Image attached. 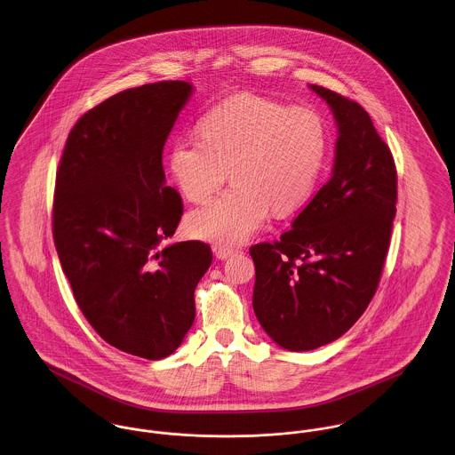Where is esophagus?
Returning a JSON list of instances; mask_svg holds the SVG:
<instances>
[{"label": "esophagus", "mask_w": 455, "mask_h": 455, "mask_svg": "<svg viewBox=\"0 0 455 455\" xmlns=\"http://www.w3.org/2000/svg\"><path fill=\"white\" fill-rule=\"evenodd\" d=\"M212 251H214V256H216L218 259H227V258H230L232 254L239 252L237 249H234V247H227V245H214V247H212Z\"/></svg>", "instance_id": "34e87169"}]
</instances>
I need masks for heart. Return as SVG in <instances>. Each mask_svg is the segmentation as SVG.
<instances>
[{
	"label": "heart",
	"mask_w": 455,
	"mask_h": 455,
	"mask_svg": "<svg viewBox=\"0 0 455 455\" xmlns=\"http://www.w3.org/2000/svg\"><path fill=\"white\" fill-rule=\"evenodd\" d=\"M201 139L170 150V173L190 203H206L228 178L232 188L188 218L190 232L214 244L247 241L268 211L283 216L314 192L327 154V132L312 108L235 95L212 107L197 126Z\"/></svg>",
	"instance_id": "obj_1"
}]
</instances>
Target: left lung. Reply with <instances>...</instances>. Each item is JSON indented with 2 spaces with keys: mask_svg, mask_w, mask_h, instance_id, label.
<instances>
[{
  "mask_svg": "<svg viewBox=\"0 0 455 455\" xmlns=\"http://www.w3.org/2000/svg\"><path fill=\"white\" fill-rule=\"evenodd\" d=\"M331 107L336 157L331 180L275 243L252 245V308L289 351L341 338L376 294L396 212L395 161L362 105L310 84Z\"/></svg>",
  "mask_w": 455,
  "mask_h": 455,
  "instance_id": "1",
  "label": "left lung"
}]
</instances>
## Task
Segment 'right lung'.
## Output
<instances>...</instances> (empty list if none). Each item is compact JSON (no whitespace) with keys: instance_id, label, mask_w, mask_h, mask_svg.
Returning <instances> with one entry per match:
<instances>
[{"instance_id":"obj_1","label":"right lung","mask_w":455,"mask_h":455,"mask_svg":"<svg viewBox=\"0 0 455 455\" xmlns=\"http://www.w3.org/2000/svg\"><path fill=\"white\" fill-rule=\"evenodd\" d=\"M194 86L124 90L70 130L53 197V241L76 303L117 350L159 360L194 323V291L211 247L175 234L181 197L166 185L163 148Z\"/></svg>"}]
</instances>
